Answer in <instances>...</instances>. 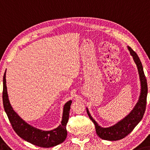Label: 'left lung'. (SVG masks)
<instances>
[{
  "label": "left lung",
  "mask_w": 150,
  "mask_h": 150,
  "mask_svg": "<svg viewBox=\"0 0 150 150\" xmlns=\"http://www.w3.org/2000/svg\"><path fill=\"white\" fill-rule=\"evenodd\" d=\"M127 49L129 50L130 54L133 57L135 63L136 64L139 75L140 83H141V93H140L139 98L134 108L122 120L109 127H102L99 125L98 123L93 119L87 108V113L90 120L93 122L96 126L97 135L100 138L108 141H117L126 137L142 120L146 111L148 84L144 75L143 66L136 53L133 51V49L129 47H127Z\"/></svg>",
  "instance_id": "1"
}]
</instances>
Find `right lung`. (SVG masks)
Returning a JSON list of instances; mask_svg holds the SVG:
<instances>
[{"instance_id": "obj_1", "label": "right lung", "mask_w": 150, "mask_h": 150, "mask_svg": "<svg viewBox=\"0 0 150 150\" xmlns=\"http://www.w3.org/2000/svg\"><path fill=\"white\" fill-rule=\"evenodd\" d=\"M2 101L4 111L13 129L18 136L29 143L42 148H51L62 143L67 137L66 125L69 120V111L72 101H69L63 108L61 124L56 129L51 131H42L28 124L13 110L9 102L6 85V71L3 77Z\"/></svg>"}]
</instances>
